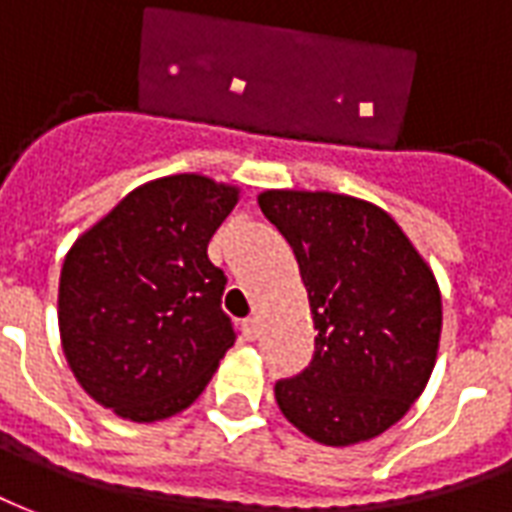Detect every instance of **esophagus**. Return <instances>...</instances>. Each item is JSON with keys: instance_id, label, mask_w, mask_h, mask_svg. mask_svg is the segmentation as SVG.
<instances>
[{"instance_id": "34e87169", "label": "esophagus", "mask_w": 512, "mask_h": 512, "mask_svg": "<svg viewBox=\"0 0 512 512\" xmlns=\"http://www.w3.org/2000/svg\"><path fill=\"white\" fill-rule=\"evenodd\" d=\"M242 333H245V338L248 341H256L261 333V324H259V316H251V319H245V324H242Z\"/></svg>"}]
</instances>
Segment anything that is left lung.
Instances as JSON below:
<instances>
[{
	"mask_svg": "<svg viewBox=\"0 0 512 512\" xmlns=\"http://www.w3.org/2000/svg\"><path fill=\"white\" fill-rule=\"evenodd\" d=\"M259 207L292 245L319 333L311 365L275 384L283 417L330 447L384 434L434 371L442 333L434 272L371 201L264 190Z\"/></svg>",
	"mask_w": 512,
	"mask_h": 512,
	"instance_id": "left-lung-1",
	"label": "left lung"
}]
</instances>
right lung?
<instances>
[{
    "mask_svg": "<svg viewBox=\"0 0 512 512\" xmlns=\"http://www.w3.org/2000/svg\"><path fill=\"white\" fill-rule=\"evenodd\" d=\"M240 188L174 174L130 190L67 251L59 335L100 406L133 423L188 409L234 346L226 275L207 256Z\"/></svg>",
    "mask_w": 512,
    "mask_h": 512,
    "instance_id": "right-lung-1",
    "label": "right lung"
}]
</instances>
